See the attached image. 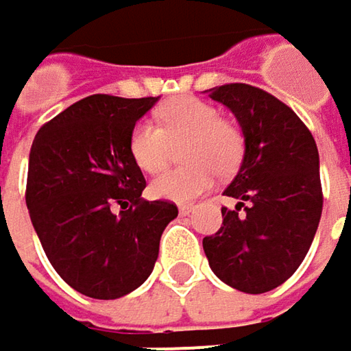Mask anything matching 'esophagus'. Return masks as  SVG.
I'll list each match as a JSON object with an SVG mask.
<instances>
[{
	"label": "esophagus",
	"instance_id": "1",
	"mask_svg": "<svg viewBox=\"0 0 351 351\" xmlns=\"http://www.w3.org/2000/svg\"><path fill=\"white\" fill-rule=\"evenodd\" d=\"M193 210V205H178V213L180 215H189Z\"/></svg>",
	"mask_w": 351,
	"mask_h": 351
}]
</instances>
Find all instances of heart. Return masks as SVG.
Wrapping results in <instances>:
<instances>
[{"label": "heart", "instance_id": "b5f03b06", "mask_svg": "<svg viewBox=\"0 0 351 351\" xmlns=\"http://www.w3.org/2000/svg\"><path fill=\"white\" fill-rule=\"evenodd\" d=\"M160 126L141 120L130 130L128 152L134 165L146 173L165 171L180 148L178 167L158 176L150 184L156 199L186 203L213 186L215 173L231 176L239 169L245 152V141L239 128L223 118L219 110L199 98L182 96L167 102L158 110Z\"/></svg>", "mask_w": 351, "mask_h": 351}]
</instances>
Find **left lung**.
Listing matches in <instances>:
<instances>
[{
    "label": "left lung",
    "instance_id": "1",
    "mask_svg": "<svg viewBox=\"0 0 351 351\" xmlns=\"http://www.w3.org/2000/svg\"><path fill=\"white\" fill-rule=\"evenodd\" d=\"M208 96L235 114L245 138L237 176L225 189L221 229L203 239L213 273L243 293L285 283L315 237L324 195L317 146L300 116L269 92L225 84Z\"/></svg>",
    "mask_w": 351,
    "mask_h": 351
}]
</instances>
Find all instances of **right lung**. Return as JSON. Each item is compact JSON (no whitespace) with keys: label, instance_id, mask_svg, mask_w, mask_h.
<instances>
[{"label":"right lung","instance_id":"1","mask_svg":"<svg viewBox=\"0 0 351 351\" xmlns=\"http://www.w3.org/2000/svg\"><path fill=\"white\" fill-rule=\"evenodd\" d=\"M156 100L88 96L44 124L29 150L32 225L58 275L94 300L143 285L178 215L171 201H144L146 180L128 152L130 130Z\"/></svg>","mask_w":351,"mask_h":351}]
</instances>
